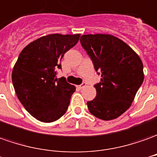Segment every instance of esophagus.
I'll return each mask as SVG.
<instances>
[{"mask_svg":"<svg viewBox=\"0 0 157 157\" xmlns=\"http://www.w3.org/2000/svg\"><path fill=\"white\" fill-rule=\"evenodd\" d=\"M85 86H86V83H82L81 85H78V89H83Z\"/></svg>","mask_w":157,"mask_h":157,"instance_id":"34e87169","label":"esophagus"}]
</instances>
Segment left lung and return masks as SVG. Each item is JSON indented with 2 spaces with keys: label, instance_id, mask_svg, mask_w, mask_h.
<instances>
[{
  "label": "left lung",
  "instance_id": "left-lung-1",
  "mask_svg": "<svg viewBox=\"0 0 157 157\" xmlns=\"http://www.w3.org/2000/svg\"><path fill=\"white\" fill-rule=\"evenodd\" d=\"M80 43L101 77L94 85L95 99L87 102L89 111L103 121L116 119L130 108L143 84L142 60L130 46L112 35H83Z\"/></svg>",
  "mask_w": 157,
  "mask_h": 157
}]
</instances>
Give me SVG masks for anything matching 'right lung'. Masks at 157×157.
I'll use <instances>...</instances> for the list:
<instances>
[{
	"label": "right lung",
	"instance_id": "right-lung-1",
	"mask_svg": "<svg viewBox=\"0 0 157 157\" xmlns=\"http://www.w3.org/2000/svg\"><path fill=\"white\" fill-rule=\"evenodd\" d=\"M79 34L44 36L29 44L19 54L12 81L15 92L25 109L36 120L53 122L67 110L74 85L65 78H57L64 54L75 46Z\"/></svg>",
	"mask_w": 157,
	"mask_h": 157
}]
</instances>
